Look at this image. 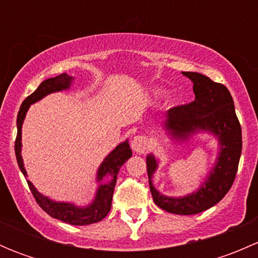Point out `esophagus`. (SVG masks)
I'll use <instances>...</instances> for the list:
<instances>
[{"instance_id":"esophagus-1","label":"esophagus","mask_w":258,"mask_h":258,"mask_svg":"<svg viewBox=\"0 0 258 258\" xmlns=\"http://www.w3.org/2000/svg\"><path fill=\"white\" fill-rule=\"evenodd\" d=\"M131 147L135 152L144 153L148 148V142L144 136H136L131 142Z\"/></svg>"}]
</instances>
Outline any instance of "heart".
Listing matches in <instances>:
<instances>
[{"label":"heart","mask_w":258,"mask_h":258,"mask_svg":"<svg viewBox=\"0 0 258 258\" xmlns=\"http://www.w3.org/2000/svg\"><path fill=\"white\" fill-rule=\"evenodd\" d=\"M155 93H156V95H157V96H160V95H162V91H161V90H156Z\"/></svg>","instance_id":"1"}]
</instances>
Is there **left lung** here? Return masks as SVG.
<instances>
[{"mask_svg": "<svg viewBox=\"0 0 258 258\" xmlns=\"http://www.w3.org/2000/svg\"><path fill=\"white\" fill-rule=\"evenodd\" d=\"M182 75L194 83L195 101L168 110L162 122L163 128L176 142L187 141L200 132L213 135L220 146L217 160L201 186L182 197L165 196L153 186V173L158 167V160L153 153L147 155L146 163L155 204L175 215H196L215 206L230 191L240 162L242 131L232 96L225 86L197 72Z\"/></svg>", "mask_w": 258, "mask_h": 258, "instance_id": "8db88e82", "label": "left lung"}]
</instances>
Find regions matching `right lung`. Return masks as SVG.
I'll use <instances>...</instances> for the list:
<instances>
[{
    "instance_id": "add662e5",
    "label": "right lung",
    "mask_w": 258,
    "mask_h": 258,
    "mask_svg": "<svg viewBox=\"0 0 258 258\" xmlns=\"http://www.w3.org/2000/svg\"><path fill=\"white\" fill-rule=\"evenodd\" d=\"M74 80L75 77L69 76L67 74H62L53 77V79L45 80L38 86L37 90L32 95L28 96L23 101L22 105H21L20 111H18L17 114V137L16 142H15V152H16L18 167H20L21 172L23 173L25 177H27V172L25 170L22 156H21V150H22V142H21V140H22V124L23 121H25L26 113H27L28 108H30V106L32 103H36L37 101L42 100L43 97H46L49 93L69 90L71 87ZM131 156L132 151L130 148L128 140L117 145L114 147V150L111 151L106 156L105 160L102 161V163H101L97 170L96 181L98 182V187L97 191H96L95 199L87 206H77V205L72 204V202L53 201V200L48 199L47 196H43L42 194H40L30 179H27V183L30 186L33 197L37 201L38 206L45 211V212H47L51 217L57 218V220H61L62 222H66L75 226L91 225V223L102 221L107 216V213L110 212L111 205H112L114 184H116L117 181V175H118L121 166ZM105 178H108L109 179L106 182H103Z\"/></svg>"
}]
</instances>
